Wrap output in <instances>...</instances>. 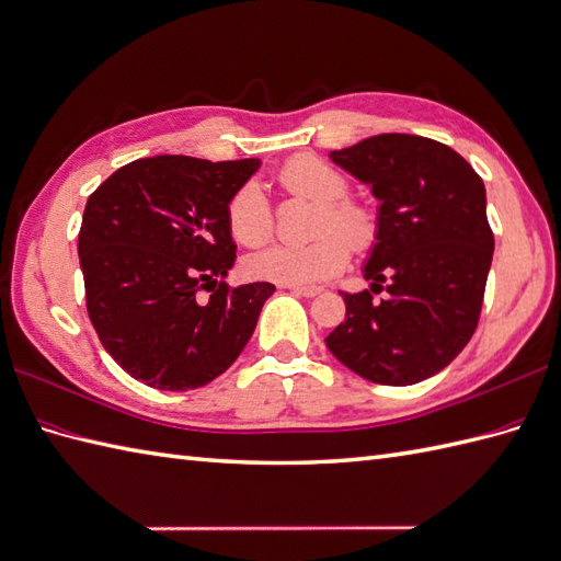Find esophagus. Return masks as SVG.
<instances>
[{
  "mask_svg": "<svg viewBox=\"0 0 561 561\" xmlns=\"http://www.w3.org/2000/svg\"><path fill=\"white\" fill-rule=\"evenodd\" d=\"M286 289H291L294 294H298V296H308V298L318 296V294L322 291L320 286H301V284H286Z\"/></svg>",
  "mask_w": 561,
  "mask_h": 561,
  "instance_id": "obj_1",
  "label": "esophagus"
}]
</instances>
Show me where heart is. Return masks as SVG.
Segmentation results:
<instances>
[{
	"label": "heart",
	"mask_w": 561,
	"mask_h": 561,
	"mask_svg": "<svg viewBox=\"0 0 561 561\" xmlns=\"http://www.w3.org/2000/svg\"><path fill=\"white\" fill-rule=\"evenodd\" d=\"M277 181L284 191L318 201L320 231L310 243H272L245 260V270L255 279L277 284H318L334 277L348 263L351 243L368 249L375 241L377 219L368 205L346 198L348 179L340 169L316 154H296L286 160ZM227 229L231 239L255 249L275 231V213L270 198L255 181L239 186L227 203Z\"/></svg>",
	"instance_id": "obj_1"
}]
</instances>
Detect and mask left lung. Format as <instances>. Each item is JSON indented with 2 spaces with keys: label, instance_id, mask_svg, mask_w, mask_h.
Returning <instances> with one entry per match:
<instances>
[{
  "label": "left lung",
  "instance_id": "8db88e82",
  "mask_svg": "<svg viewBox=\"0 0 561 561\" xmlns=\"http://www.w3.org/2000/svg\"><path fill=\"white\" fill-rule=\"evenodd\" d=\"M330 158L382 205L363 267L370 291H342L346 318L324 344L370 382L415 385L447 368L478 328L494 251L483 179L445 142L409 134ZM382 288L388 296L375 299Z\"/></svg>",
  "mask_w": 561,
  "mask_h": 561
}]
</instances>
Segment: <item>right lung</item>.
I'll list each match as a JSON object with an SVG mask.
<instances>
[{
  "mask_svg": "<svg viewBox=\"0 0 561 561\" xmlns=\"http://www.w3.org/2000/svg\"><path fill=\"white\" fill-rule=\"evenodd\" d=\"M260 160L158 154L90 193L78 231L88 318L107 354L154 389L213 382L249 344L275 284L229 286L231 193ZM213 290L207 302L197 294Z\"/></svg>",
  "mask_w": 561,
  "mask_h": 561,
  "instance_id": "1",
  "label": "right lung"
}]
</instances>
